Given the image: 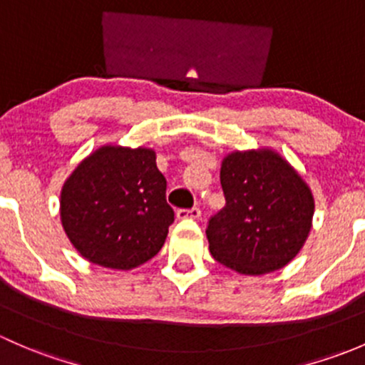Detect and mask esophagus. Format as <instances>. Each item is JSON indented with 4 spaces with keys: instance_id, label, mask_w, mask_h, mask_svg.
I'll return each mask as SVG.
<instances>
[{
    "instance_id": "esophagus-1",
    "label": "esophagus",
    "mask_w": 365,
    "mask_h": 365,
    "mask_svg": "<svg viewBox=\"0 0 365 365\" xmlns=\"http://www.w3.org/2000/svg\"><path fill=\"white\" fill-rule=\"evenodd\" d=\"M202 214V210L198 207H193V209H179L178 212H175V216L179 217V220H198Z\"/></svg>"
}]
</instances>
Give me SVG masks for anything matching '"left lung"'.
I'll return each mask as SVG.
<instances>
[{"instance_id":"left-lung-1","label":"left lung","mask_w":365,"mask_h":365,"mask_svg":"<svg viewBox=\"0 0 365 365\" xmlns=\"http://www.w3.org/2000/svg\"><path fill=\"white\" fill-rule=\"evenodd\" d=\"M220 179L227 204L205 230L214 260L246 276L290 264L314 214L313 193L299 172L272 149H251L225 156Z\"/></svg>"}]
</instances>
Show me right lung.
<instances>
[{"instance_id": "right-lung-1", "label": "right lung", "mask_w": 365, "mask_h": 365, "mask_svg": "<svg viewBox=\"0 0 365 365\" xmlns=\"http://www.w3.org/2000/svg\"><path fill=\"white\" fill-rule=\"evenodd\" d=\"M165 191L153 149L101 145L63 184V228L91 264L135 269L158 255L174 223Z\"/></svg>"}]
</instances>
